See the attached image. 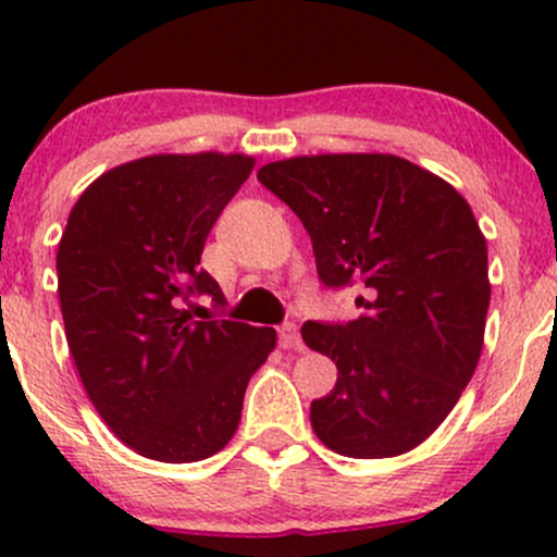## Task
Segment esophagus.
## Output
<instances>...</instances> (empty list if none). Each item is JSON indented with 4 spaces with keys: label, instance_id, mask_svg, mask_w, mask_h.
I'll return each mask as SVG.
<instances>
[{
    "label": "esophagus",
    "instance_id": "obj_1",
    "mask_svg": "<svg viewBox=\"0 0 557 557\" xmlns=\"http://www.w3.org/2000/svg\"><path fill=\"white\" fill-rule=\"evenodd\" d=\"M280 345H283V350H294V352L305 350V345H301V336H299V329H296V323L280 325Z\"/></svg>",
    "mask_w": 557,
    "mask_h": 557
}]
</instances>
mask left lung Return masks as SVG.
<instances>
[{"mask_svg":"<svg viewBox=\"0 0 557 557\" xmlns=\"http://www.w3.org/2000/svg\"><path fill=\"white\" fill-rule=\"evenodd\" d=\"M258 180L305 223L325 285H367L350 323H305L336 363L312 429L347 458H393L429 440L469 385L491 305L487 243L440 174L391 153L272 161Z\"/></svg>","mask_w":557,"mask_h":557,"instance_id":"left-lung-1","label":"left lung"}]
</instances>
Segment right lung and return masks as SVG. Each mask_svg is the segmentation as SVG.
I'll list each match as a JSON object with an SVG mask.
<instances>
[{
  "label": "right lung",
  "mask_w": 557,
  "mask_h": 557,
  "mask_svg": "<svg viewBox=\"0 0 557 557\" xmlns=\"http://www.w3.org/2000/svg\"><path fill=\"white\" fill-rule=\"evenodd\" d=\"M256 159L159 153L94 180L55 252L66 342L107 429L161 463H194L232 442L245 391L277 331L190 320L194 294L221 305L201 263L207 234Z\"/></svg>",
  "instance_id": "right-lung-1"
}]
</instances>
